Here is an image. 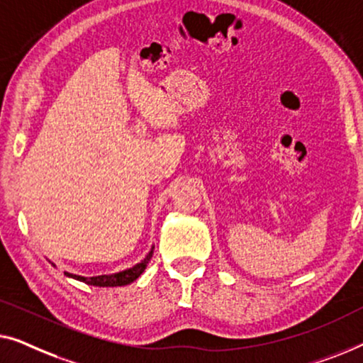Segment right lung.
<instances>
[{"instance_id":"obj_1","label":"right lung","mask_w":363,"mask_h":363,"mask_svg":"<svg viewBox=\"0 0 363 363\" xmlns=\"http://www.w3.org/2000/svg\"><path fill=\"white\" fill-rule=\"evenodd\" d=\"M152 257V250L146 255V258L143 259L141 263L135 264V267L130 269H125V272L115 273V274H101V277H94V278H84V277H77V274H70L67 273V277L79 279V281L90 284V286H100V288H113V286H125L135 281V279L140 277V274L145 272L146 264L150 263V259Z\"/></svg>"}]
</instances>
